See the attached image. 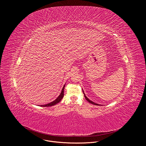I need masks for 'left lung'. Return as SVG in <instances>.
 Wrapping results in <instances>:
<instances>
[{"instance_id": "1", "label": "left lung", "mask_w": 146, "mask_h": 146, "mask_svg": "<svg viewBox=\"0 0 146 146\" xmlns=\"http://www.w3.org/2000/svg\"><path fill=\"white\" fill-rule=\"evenodd\" d=\"M83 93H84V96H85V99L89 102V103H90V104H94V105H96V106H101V104H96V103H95V102H92V101H91L90 100H89L88 97H86V95H85V94H84V91L83 90Z\"/></svg>"}]
</instances>
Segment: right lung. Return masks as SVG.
I'll return each mask as SVG.
<instances>
[{
    "instance_id": "right-lung-1",
    "label": "right lung",
    "mask_w": 146,
    "mask_h": 146,
    "mask_svg": "<svg viewBox=\"0 0 146 146\" xmlns=\"http://www.w3.org/2000/svg\"><path fill=\"white\" fill-rule=\"evenodd\" d=\"M65 85L66 84L64 85L63 87L62 91L61 92V94H60V95L57 97V98L55 100H54V101L48 104H44V105H40L41 107H50V106H54L55 104H57L58 102H60L61 101V100L62 99L63 97L64 96V89L65 87Z\"/></svg>"
}]
</instances>
